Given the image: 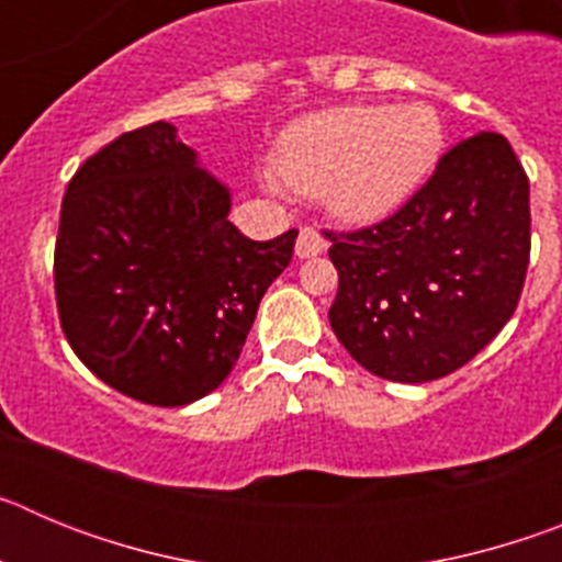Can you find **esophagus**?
I'll return each instance as SVG.
<instances>
[{"instance_id":"34e87169","label":"esophagus","mask_w":562,"mask_h":562,"mask_svg":"<svg viewBox=\"0 0 562 562\" xmlns=\"http://www.w3.org/2000/svg\"><path fill=\"white\" fill-rule=\"evenodd\" d=\"M326 247H329V241H326V238L321 236L315 227H301V233H297V241H295V256L297 258L321 256Z\"/></svg>"}]
</instances>
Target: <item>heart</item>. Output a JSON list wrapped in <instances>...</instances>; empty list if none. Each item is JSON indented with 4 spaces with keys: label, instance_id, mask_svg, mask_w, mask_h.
<instances>
[{
    "label": "heart",
    "instance_id": "heart-1",
    "mask_svg": "<svg viewBox=\"0 0 562 562\" xmlns=\"http://www.w3.org/2000/svg\"><path fill=\"white\" fill-rule=\"evenodd\" d=\"M445 148L430 106H335L292 123L276 148L290 191L324 196L346 222L385 216L425 182Z\"/></svg>",
    "mask_w": 562,
    "mask_h": 562
}]
</instances>
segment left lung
<instances>
[{"instance_id": "left-lung-1", "label": "left lung", "mask_w": 562, "mask_h": 562, "mask_svg": "<svg viewBox=\"0 0 562 562\" xmlns=\"http://www.w3.org/2000/svg\"><path fill=\"white\" fill-rule=\"evenodd\" d=\"M529 227V177L504 134L456 143L389 220L326 231L340 278L329 310L337 340L382 380L453 374L513 317Z\"/></svg>"}]
</instances>
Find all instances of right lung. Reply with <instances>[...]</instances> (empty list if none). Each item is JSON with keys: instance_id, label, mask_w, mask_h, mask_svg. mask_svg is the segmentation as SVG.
<instances>
[{"instance_id": "add662e5", "label": "right lung", "mask_w": 562, "mask_h": 562, "mask_svg": "<svg viewBox=\"0 0 562 562\" xmlns=\"http://www.w3.org/2000/svg\"><path fill=\"white\" fill-rule=\"evenodd\" d=\"M231 191L166 121L121 134L69 180L56 238L58 321L114 391L177 408L220 389L297 231L252 241Z\"/></svg>"}]
</instances>
